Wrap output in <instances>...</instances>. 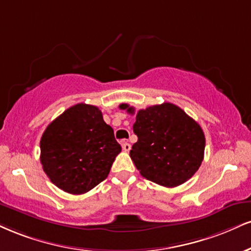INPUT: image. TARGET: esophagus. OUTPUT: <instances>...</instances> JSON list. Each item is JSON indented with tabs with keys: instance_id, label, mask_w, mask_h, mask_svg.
<instances>
[{
	"instance_id": "obj_1",
	"label": "esophagus",
	"mask_w": 251,
	"mask_h": 251,
	"mask_svg": "<svg viewBox=\"0 0 251 251\" xmlns=\"http://www.w3.org/2000/svg\"><path fill=\"white\" fill-rule=\"evenodd\" d=\"M122 147H123V151L128 152V151L131 150V144L127 143V141H125V140H122Z\"/></svg>"
}]
</instances>
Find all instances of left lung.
<instances>
[{
	"mask_svg": "<svg viewBox=\"0 0 251 251\" xmlns=\"http://www.w3.org/2000/svg\"><path fill=\"white\" fill-rule=\"evenodd\" d=\"M134 114V107L120 104ZM133 132L138 141L129 151L135 167L147 180L164 187H176L191 179L201 166L204 139L201 126L171 102L139 110Z\"/></svg>",
	"mask_w": 251,
	"mask_h": 251,
	"instance_id": "1",
	"label": "left lung"
}]
</instances>
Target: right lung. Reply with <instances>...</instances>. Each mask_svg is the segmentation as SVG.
I'll list each match as a JSON object with an SVG mask.
<instances>
[{
  "mask_svg": "<svg viewBox=\"0 0 251 251\" xmlns=\"http://www.w3.org/2000/svg\"><path fill=\"white\" fill-rule=\"evenodd\" d=\"M39 145L45 174L58 188L75 195L91 191L106 179L122 152L101 111L84 102L50 123Z\"/></svg>",
  "mask_w": 251,
  "mask_h": 251,
  "instance_id": "1",
  "label": "right lung"
}]
</instances>
